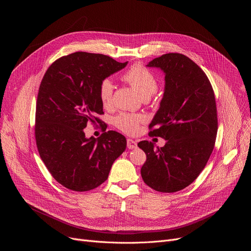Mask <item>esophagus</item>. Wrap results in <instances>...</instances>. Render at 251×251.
<instances>
[{"instance_id": "34e87169", "label": "esophagus", "mask_w": 251, "mask_h": 251, "mask_svg": "<svg viewBox=\"0 0 251 251\" xmlns=\"http://www.w3.org/2000/svg\"><path fill=\"white\" fill-rule=\"evenodd\" d=\"M127 148L128 149L137 148V142L132 140V139H127Z\"/></svg>"}]
</instances>
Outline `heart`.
<instances>
[{"label": "heart", "mask_w": 251, "mask_h": 251, "mask_svg": "<svg viewBox=\"0 0 251 251\" xmlns=\"http://www.w3.org/2000/svg\"><path fill=\"white\" fill-rule=\"evenodd\" d=\"M123 80L128 82L142 99H148L158 89V80L152 71L143 64L132 65L122 75ZM114 84L109 78H104L98 86V95L104 107L111 106L113 102ZM144 122V117L139 114L121 113L114 119L115 126L124 133L136 134L140 124Z\"/></svg>", "instance_id": "1"}]
</instances>
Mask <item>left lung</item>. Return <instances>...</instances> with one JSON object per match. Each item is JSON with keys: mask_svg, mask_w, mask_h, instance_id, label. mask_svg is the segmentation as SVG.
I'll use <instances>...</instances> for the list:
<instances>
[{"mask_svg": "<svg viewBox=\"0 0 251 251\" xmlns=\"http://www.w3.org/2000/svg\"><path fill=\"white\" fill-rule=\"evenodd\" d=\"M148 66L160 67L166 80L149 136L167 142L164 147L138 143L147 157L141 176L153 190L175 193L196 180L212 153L219 126L216 97L203 70L182 53L163 54Z\"/></svg>", "mask_w": 251, "mask_h": 251, "instance_id": "obj_1", "label": "left lung"}]
</instances>
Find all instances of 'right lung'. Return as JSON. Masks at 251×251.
<instances>
[{
  "label": "right lung",
  "instance_id": "add662e5",
  "mask_svg": "<svg viewBox=\"0 0 251 251\" xmlns=\"http://www.w3.org/2000/svg\"><path fill=\"white\" fill-rule=\"evenodd\" d=\"M126 65L108 55L77 51L56 59L43 77L35 107V143L50 175L68 190L99 187L126 149V138L106 131V124L97 139L85 138L83 132L87 123H103L97 117L104 114L100 81Z\"/></svg>",
  "mask_w": 251,
  "mask_h": 251
}]
</instances>
